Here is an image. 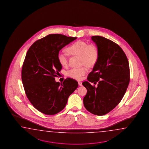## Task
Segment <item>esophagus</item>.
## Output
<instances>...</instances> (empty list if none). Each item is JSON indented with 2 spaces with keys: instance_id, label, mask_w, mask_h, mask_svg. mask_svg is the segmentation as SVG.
Here are the masks:
<instances>
[{
  "instance_id": "1",
  "label": "esophagus",
  "mask_w": 149,
  "mask_h": 149,
  "mask_svg": "<svg viewBox=\"0 0 149 149\" xmlns=\"http://www.w3.org/2000/svg\"><path fill=\"white\" fill-rule=\"evenodd\" d=\"M78 85H79V86H81L82 85L81 82L78 81Z\"/></svg>"
}]
</instances>
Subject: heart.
<instances>
[{
	"label": "heart",
	"instance_id": "b5f03b06",
	"mask_svg": "<svg viewBox=\"0 0 149 149\" xmlns=\"http://www.w3.org/2000/svg\"><path fill=\"white\" fill-rule=\"evenodd\" d=\"M68 50L71 54L81 56V64H86L88 67L94 65L98 58L99 51L97 47L94 44H89L84 41H77L69 47ZM58 60L62 67L67 66L69 59L66 50H62L58 53ZM86 65L71 69L68 71V75L73 79L81 80L88 72Z\"/></svg>",
	"mask_w": 149,
	"mask_h": 149
}]
</instances>
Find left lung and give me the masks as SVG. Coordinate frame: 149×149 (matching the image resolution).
Listing matches in <instances>:
<instances>
[{
    "label": "left lung",
    "mask_w": 149,
    "mask_h": 149,
    "mask_svg": "<svg viewBox=\"0 0 149 149\" xmlns=\"http://www.w3.org/2000/svg\"><path fill=\"white\" fill-rule=\"evenodd\" d=\"M91 40L99 51L98 58L83 86L87 93L84 98L85 108L98 116L107 114L122 99L128 87L130 72L128 60L122 48L114 42L100 36ZM97 87L92 86L90 82Z\"/></svg>",
    "instance_id": "1"
}]
</instances>
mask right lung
<instances>
[{"instance_id":"obj_1","label":"right lung","mask_w":149,"mask_h":149,"mask_svg":"<svg viewBox=\"0 0 149 149\" xmlns=\"http://www.w3.org/2000/svg\"><path fill=\"white\" fill-rule=\"evenodd\" d=\"M76 38L50 34L35 42L27 52L22 69L24 88L29 102L43 114L55 115L63 110L78 86L72 78L61 84L55 80L62 69L58 53Z\"/></svg>"}]
</instances>
